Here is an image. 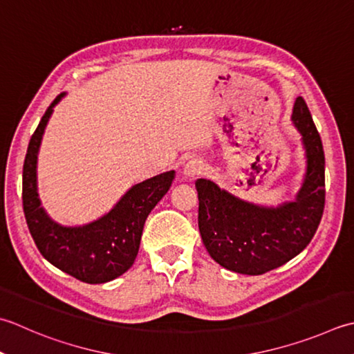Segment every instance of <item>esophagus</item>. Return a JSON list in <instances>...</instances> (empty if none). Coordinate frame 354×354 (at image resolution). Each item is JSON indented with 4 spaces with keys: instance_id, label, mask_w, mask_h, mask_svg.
<instances>
[{
    "instance_id": "esophagus-1",
    "label": "esophagus",
    "mask_w": 354,
    "mask_h": 354,
    "mask_svg": "<svg viewBox=\"0 0 354 354\" xmlns=\"http://www.w3.org/2000/svg\"><path fill=\"white\" fill-rule=\"evenodd\" d=\"M183 171H184L185 178H189V179L196 178L204 171V162L201 161V159H190V161L184 165Z\"/></svg>"
}]
</instances>
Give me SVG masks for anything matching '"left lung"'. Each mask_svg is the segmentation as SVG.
<instances>
[{"label":"left lung","instance_id":"left-lung-1","mask_svg":"<svg viewBox=\"0 0 354 354\" xmlns=\"http://www.w3.org/2000/svg\"><path fill=\"white\" fill-rule=\"evenodd\" d=\"M292 122L306 155V173L295 201L261 205L221 189L210 179L196 181L201 238L212 258L230 272L256 276L283 266L310 244L321 223L325 158L302 96L296 98Z\"/></svg>","mask_w":354,"mask_h":354}]
</instances>
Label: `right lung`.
I'll return each mask as SVG.
<instances>
[{
	"mask_svg": "<svg viewBox=\"0 0 354 354\" xmlns=\"http://www.w3.org/2000/svg\"><path fill=\"white\" fill-rule=\"evenodd\" d=\"M48 106L30 138L23 167V207L27 225L39 253L59 268L87 283L116 279L133 266L149 213L169 192L175 170L164 171L131 185L120 201L98 219L82 225H62L48 216L38 195V151L53 107Z\"/></svg>",
	"mask_w": 354,
	"mask_h": 354,
	"instance_id": "1",
	"label": "right lung"
}]
</instances>
